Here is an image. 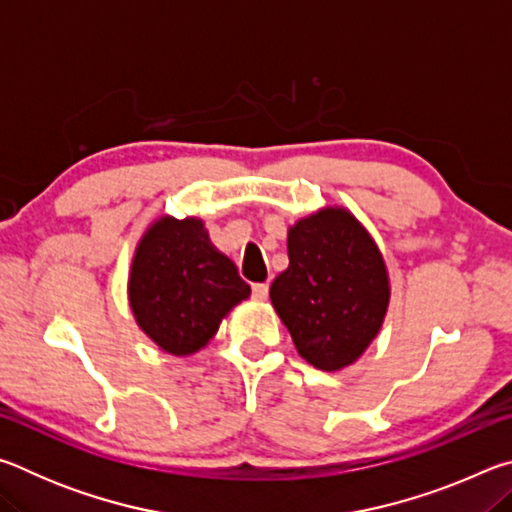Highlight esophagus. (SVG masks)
<instances>
[{
	"label": "esophagus",
	"mask_w": 512,
	"mask_h": 512,
	"mask_svg": "<svg viewBox=\"0 0 512 512\" xmlns=\"http://www.w3.org/2000/svg\"><path fill=\"white\" fill-rule=\"evenodd\" d=\"M253 298L257 302H264L268 298V284H253Z\"/></svg>",
	"instance_id": "1"
}]
</instances>
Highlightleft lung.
<instances>
[{
	"label": "left lung",
	"instance_id": "8db88e82",
	"mask_svg": "<svg viewBox=\"0 0 512 512\" xmlns=\"http://www.w3.org/2000/svg\"><path fill=\"white\" fill-rule=\"evenodd\" d=\"M287 250L271 302L298 354L325 372L352 366L377 339L391 302L377 241L350 210L327 205L291 225Z\"/></svg>",
	"mask_w": 512,
	"mask_h": 512
}]
</instances>
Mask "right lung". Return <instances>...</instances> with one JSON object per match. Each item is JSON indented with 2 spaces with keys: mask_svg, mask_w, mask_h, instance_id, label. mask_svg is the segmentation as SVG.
Instances as JSON below:
<instances>
[{
  "mask_svg": "<svg viewBox=\"0 0 512 512\" xmlns=\"http://www.w3.org/2000/svg\"><path fill=\"white\" fill-rule=\"evenodd\" d=\"M248 296L235 262L212 244L198 216L164 214L137 241L128 302L135 323L162 352L196 354Z\"/></svg>",
  "mask_w": 512,
  "mask_h": 512,
  "instance_id": "1",
  "label": "right lung"
}]
</instances>
